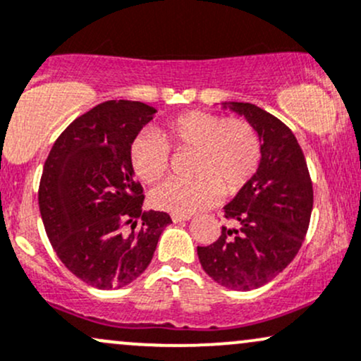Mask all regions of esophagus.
<instances>
[{
  "mask_svg": "<svg viewBox=\"0 0 361 361\" xmlns=\"http://www.w3.org/2000/svg\"><path fill=\"white\" fill-rule=\"evenodd\" d=\"M173 223H183V221H188L190 216H181V214H173L171 216Z\"/></svg>",
  "mask_w": 361,
  "mask_h": 361,
  "instance_id": "obj_1",
  "label": "esophagus"
}]
</instances>
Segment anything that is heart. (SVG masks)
<instances>
[{"label":"heart","mask_w":361,"mask_h":361,"mask_svg":"<svg viewBox=\"0 0 361 361\" xmlns=\"http://www.w3.org/2000/svg\"><path fill=\"white\" fill-rule=\"evenodd\" d=\"M169 147L190 152L187 180H169L150 192L159 211L190 216L233 195L248 183L262 157L259 133L248 121L207 111H187L164 121L156 133L142 132L130 147L140 180L154 183L169 169Z\"/></svg>","instance_id":"heart-1"}]
</instances>
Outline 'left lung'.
Segmentation results:
<instances>
[{"mask_svg": "<svg viewBox=\"0 0 361 361\" xmlns=\"http://www.w3.org/2000/svg\"><path fill=\"white\" fill-rule=\"evenodd\" d=\"M259 133L262 157L257 171L224 216L236 228L221 229L207 247H197L202 269L228 290L248 291L288 267L298 253L314 207L307 161L293 132L271 113L250 102H223Z\"/></svg>", "mask_w": 361, "mask_h": 361, "instance_id": "8db88e82", "label": "left lung"}]
</instances>
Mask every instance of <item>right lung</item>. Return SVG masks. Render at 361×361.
Wrapping results in <instances>:
<instances>
[{"mask_svg":"<svg viewBox=\"0 0 361 361\" xmlns=\"http://www.w3.org/2000/svg\"><path fill=\"white\" fill-rule=\"evenodd\" d=\"M156 108L106 101L54 142L39 187L47 238L66 269L99 290H118L147 269L169 214L142 211L130 147Z\"/></svg>","mask_w":361,"mask_h":361,"instance_id":"add662e5","label":"right lung"}]
</instances>
